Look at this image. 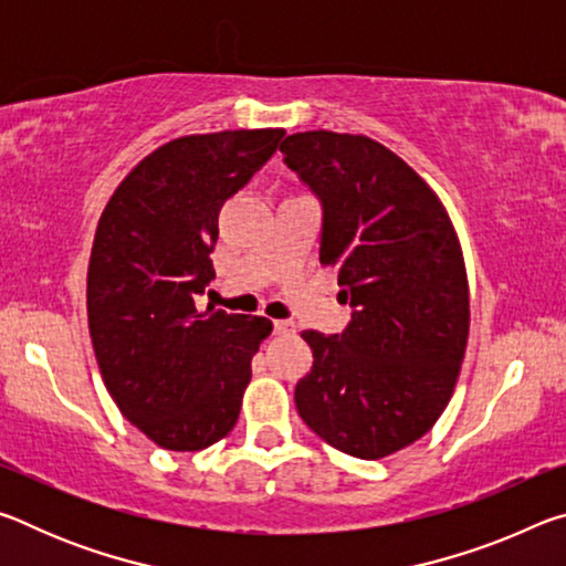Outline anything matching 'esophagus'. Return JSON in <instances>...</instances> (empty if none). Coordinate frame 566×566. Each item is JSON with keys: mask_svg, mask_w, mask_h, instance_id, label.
Instances as JSON below:
<instances>
[{"mask_svg": "<svg viewBox=\"0 0 566 566\" xmlns=\"http://www.w3.org/2000/svg\"><path fill=\"white\" fill-rule=\"evenodd\" d=\"M274 332L276 334H286V337H290V334L296 332V324L290 322V319H276L274 322Z\"/></svg>", "mask_w": 566, "mask_h": 566, "instance_id": "1", "label": "esophagus"}]
</instances>
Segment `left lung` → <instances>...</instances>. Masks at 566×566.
<instances>
[{"label":"left lung","instance_id":"1","mask_svg":"<svg viewBox=\"0 0 566 566\" xmlns=\"http://www.w3.org/2000/svg\"><path fill=\"white\" fill-rule=\"evenodd\" d=\"M280 151L322 205L319 260L352 319L302 332L304 424L344 454L381 459L424 437L452 399L469 337L464 256L444 205L407 161L361 134L296 132Z\"/></svg>","mask_w":566,"mask_h":566}]
</instances>
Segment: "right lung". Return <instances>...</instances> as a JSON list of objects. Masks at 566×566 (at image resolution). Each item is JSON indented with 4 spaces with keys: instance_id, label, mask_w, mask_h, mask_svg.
<instances>
[{
    "instance_id": "right-lung-1",
    "label": "right lung",
    "mask_w": 566,
    "mask_h": 566,
    "mask_svg": "<svg viewBox=\"0 0 566 566\" xmlns=\"http://www.w3.org/2000/svg\"><path fill=\"white\" fill-rule=\"evenodd\" d=\"M284 129L171 139L134 167L99 217L87 272L90 334L114 405L171 452L232 432L270 337L264 317L199 312L214 280L219 209L270 159Z\"/></svg>"
}]
</instances>
